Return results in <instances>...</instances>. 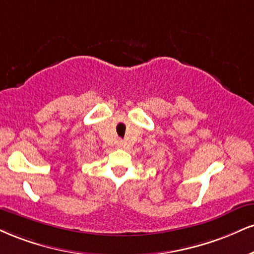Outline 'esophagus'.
Instances as JSON below:
<instances>
[{
    "mask_svg": "<svg viewBox=\"0 0 254 254\" xmlns=\"http://www.w3.org/2000/svg\"><path fill=\"white\" fill-rule=\"evenodd\" d=\"M119 146H123V143H122V142L119 143Z\"/></svg>",
    "mask_w": 254,
    "mask_h": 254,
    "instance_id": "1",
    "label": "esophagus"
}]
</instances>
